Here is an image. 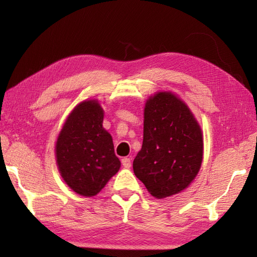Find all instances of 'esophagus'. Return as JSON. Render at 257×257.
Segmentation results:
<instances>
[{"label":"esophagus","mask_w":257,"mask_h":257,"mask_svg":"<svg viewBox=\"0 0 257 257\" xmlns=\"http://www.w3.org/2000/svg\"><path fill=\"white\" fill-rule=\"evenodd\" d=\"M121 163H122V165L124 168H130L132 167V160H130L129 158H123L122 160H121Z\"/></svg>","instance_id":"34e87169"}]
</instances>
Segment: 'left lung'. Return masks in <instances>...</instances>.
<instances>
[{"instance_id":"8db88e82","label":"left lung","mask_w":257,"mask_h":257,"mask_svg":"<svg viewBox=\"0 0 257 257\" xmlns=\"http://www.w3.org/2000/svg\"><path fill=\"white\" fill-rule=\"evenodd\" d=\"M203 136L185 103L168 92L147 101L144 139L134 172L151 195L164 198L188 187L201 169Z\"/></svg>"}]
</instances>
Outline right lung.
<instances>
[{"instance_id":"obj_1","label":"right lung","mask_w":257,"mask_h":257,"mask_svg":"<svg viewBox=\"0 0 257 257\" xmlns=\"http://www.w3.org/2000/svg\"><path fill=\"white\" fill-rule=\"evenodd\" d=\"M103 110L97 101L75 107L56 141V162L70 188L82 196H95L119 171L112 137L103 128Z\"/></svg>"}]
</instances>
